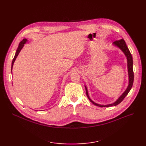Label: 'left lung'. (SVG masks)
Wrapping results in <instances>:
<instances>
[{
	"label": "left lung",
	"mask_w": 146,
	"mask_h": 146,
	"mask_svg": "<svg viewBox=\"0 0 146 146\" xmlns=\"http://www.w3.org/2000/svg\"><path fill=\"white\" fill-rule=\"evenodd\" d=\"M113 44L117 46L118 47H119L123 52L124 53V54L127 57V66H128V76H129V83H128V86L125 90L124 92L122 94V95L117 99V101L116 102H115L114 103L112 104H109V105H99L98 104L95 102H94L93 101H92L90 98L89 96L88 92V89L85 86V89H86V95L89 99V101L92 103L93 104L98 106H100V107H109V106H116L120 104L122 101L124 100V99L125 97L128 95L129 93V92L131 90L132 86H133V84L134 82V72H133V57L131 52H130L129 49L128 48L127 46L126 45V43L124 41V39H120L118 40H116L113 42Z\"/></svg>",
	"instance_id": "obj_1"
}]
</instances>
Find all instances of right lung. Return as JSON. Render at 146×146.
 Wrapping results in <instances>:
<instances>
[{"instance_id": "right-lung-1", "label": "right lung", "mask_w": 146, "mask_h": 146, "mask_svg": "<svg viewBox=\"0 0 146 146\" xmlns=\"http://www.w3.org/2000/svg\"><path fill=\"white\" fill-rule=\"evenodd\" d=\"M27 41V39H25H25H24V40H23L22 41H21L20 42V43H19V46H18V49H17V52H16V53H15V55L14 58H13V60H12V67H11V70H12L13 65V63H14V62H15V60H16V58H17V56H18V54H19V52L21 51V49L22 48V47H24V44H25Z\"/></svg>"}]
</instances>
